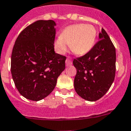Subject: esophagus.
<instances>
[{
    "instance_id": "esophagus-1",
    "label": "esophagus",
    "mask_w": 131,
    "mask_h": 131,
    "mask_svg": "<svg viewBox=\"0 0 131 131\" xmlns=\"http://www.w3.org/2000/svg\"><path fill=\"white\" fill-rule=\"evenodd\" d=\"M72 64V58H71L70 57H68V58L66 60V66H70Z\"/></svg>"
}]
</instances>
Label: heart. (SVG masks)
<instances>
[{"label":"heart","instance_id":"b5f03b06","mask_svg":"<svg viewBox=\"0 0 131 131\" xmlns=\"http://www.w3.org/2000/svg\"><path fill=\"white\" fill-rule=\"evenodd\" d=\"M96 38V29L92 25L79 24L66 27L54 41V48L59 54H65L70 46L76 54L88 53L94 45Z\"/></svg>","mask_w":131,"mask_h":131}]
</instances>
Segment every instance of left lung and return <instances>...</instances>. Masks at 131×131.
Instances as JSON below:
<instances>
[{"instance_id":"8db88e82","label":"left lung","mask_w":131,"mask_h":131,"mask_svg":"<svg viewBox=\"0 0 131 131\" xmlns=\"http://www.w3.org/2000/svg\"><path fill=\"white\" fill-rule=\"evenodd\" d=\"M99 39L87 54L73 61L77 69L75 91L82 98L91 102L102 98L115 79V47L104 29L99 33Z\"/></svg>"}]
</instances>
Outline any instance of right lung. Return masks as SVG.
Returning <instances> with one entry per match:
<instances>
[{"mask_svg": "<svg viewBox=\"0 0 131 131\" xmlns=\"http://www.w3.org/2000/svg\"><path fill=\"white\" fill-rule=\"evenodd\" d=\"M55 26L53 20H37L15 42L11 72L17 90L27 99L38 101L48 96L65 70L66 57L54 52Z\"/></svg>", "mask_w": 131, "mask_h": 131, "instance_id": "add662e5", "label": "right lung"}]
</instances>
